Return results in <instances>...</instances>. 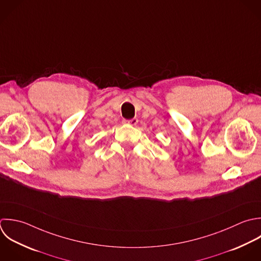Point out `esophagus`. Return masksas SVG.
<instances>
[{
	"mask_svg": "<svg viewBox=\"0 0 261 261\" xmlns=\"http://www.w3.org/2000/svg\"><path fill=\"white\" fill-rule=\"evenodd\" d=\"M125 124H128V125H131V126H135L137 123H138V120L136 118H133L131 120H124L123 121Z\"/></svg>",
	"mask_w": 261,
	"mask_h": 261,
	"instance_id": "1",
	"label": "esophagus"
}]
</instances>
